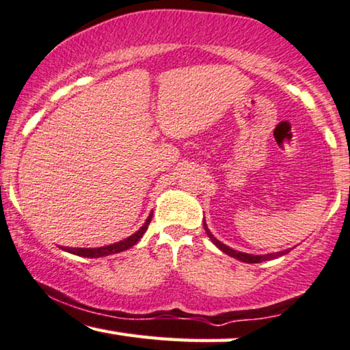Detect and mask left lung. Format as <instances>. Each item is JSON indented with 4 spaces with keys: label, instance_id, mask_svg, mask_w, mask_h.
I'll use <instances>...</instances> for the list:
<instances>
[{
    "label": "left lung",
    "instance_id": "left-lung-1",
    "mask_svg": "<svg viewBox=\"0 0 350 350\" xmlns=\"http://www.w3.org/2000/svg\"><path fill=\"white\" fill-rule=\"evenodd\" d=\"M204 229H205V232H207V236L210 237V241H212L215 245L219 248V250H221L223 253H226V255H229V256L236 258V260H239V261L248 262V265H253V262H262V261L275 260V258L284 256V255H286V253L290 252V250H284V252H277V253H267V255H250V253H243V252L234 250V248L224 245L223 242H219L218 239L215 237L212 232H210V229L207 228V223H205V219H204Z\"/></svg>",
    "mask_w": 350,
    "mask_h": 350
}]
</instances>
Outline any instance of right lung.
Instances as JSON below:
<instances>
[{
  "label": "right lung",
  "mask_w": 350,
  "mask_h": 350,
  "mask_svg": "<svg viewBox=\"0 0 350 350\" xmlns=\"http://www.w3.org/2000/svg\"><path fill=\"white\" fill-rule=\"evenodd\" d=\"M151 218H152V213H150V217L146 218L145 224H143V226L138 229L135 234H132V236H129L127 239H124V241H119L116 243H111V245H105V247H98V248H70V247H64V248H62V250H65V252H68V253H73V255H78V256H84V258H102V256L113 255V253L126 252L127 248H131V247L135 245V243L143 237V234L146 232L148 224H150Z\"/></svg>",
  "instance_id": "1"
}]
</instances>
